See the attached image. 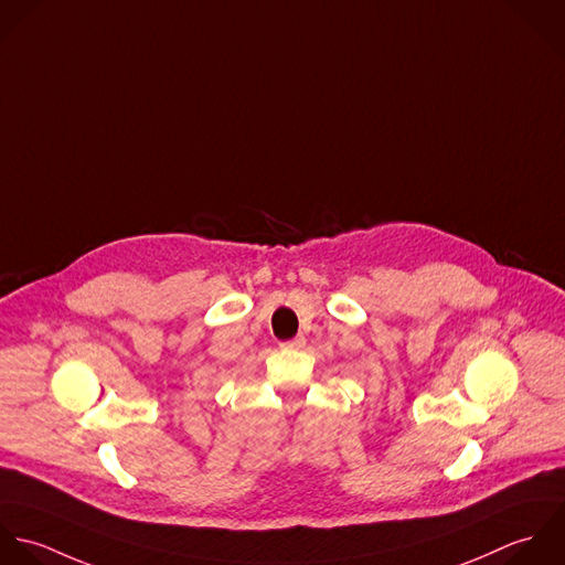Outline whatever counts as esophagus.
I'll list each match as a JSON object with an SVG mask.
<instances>
[{
  "label": "esophagus",
  "mask_w": 565,
  "mask_h": 565,
  "mask_svg": "<svg viewBox=\"0 0 565 565\" xmlns=\"http://www.w3.org/2000/svg\"><path fill=\"white\" fill-rule=\"evenodd\" d=\"M303 344H306L303 337H295V339L284 340V342H281L284 349H301Z\"/></svg>",
  "instance_id": "obj_1"
}]
</instances>
